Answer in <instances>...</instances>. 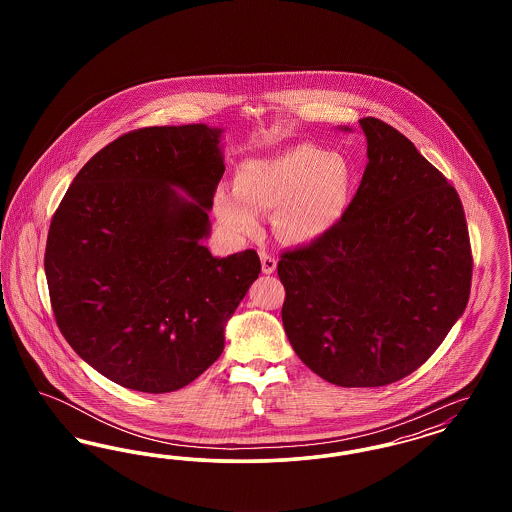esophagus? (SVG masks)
<instances>
[{
  "label": "esophagus",
  "mask_w": 512,
  "mask_h": 512,
  "mask_svg": "<svg viewBox=\"0 0 512 512\" xmlns=\"http://www.w3.org/2000/svg\"><path fill=\"white\" fill-rule=\"evenodd\" d=\"M261 267H263V272L265 274H272L274 270H276V259H274V255H268V253H261Z\"/></svg>",
  "instance_id": "34e87169"
}]
</instances>
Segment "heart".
<instances>
[{"instance_id": "obj_1", "label": "heart", "mask_w": 512, "mask_h": 512, "mask_svg": "<svg viewBox=\"0 0 512 512\" xmlns=\"http://www.w3.org/2000/svg\"><path fill=\"white\" fill-rule=\"evenodd\" d=\"M351 165L340 153L313 144L288 147L267 159H251L236 171L234 192L220 188L215 211L238 236L261 226V213L276 211V230L290 242H311L341 217L351 186Z\"/></svg>"}]
</instances>
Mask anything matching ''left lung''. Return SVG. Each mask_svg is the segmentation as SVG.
Returning a JSON list of instances; mask_svg holds the SVG:
<instances>
[{
    "mask_svg": "<svg viewBox=\"0 0 512 512\" xmlns=\"http://www.w3.org/2000/svg\"><path fill=\"white\" fill-rule=\"evenodd\" d=\"M359 124L357 194L326 234L280 253L278 276L297 357L330 384L378 388L424 365L463 315L472 249L447 178L388 122Z\"/></svg>",
    "mask_w": 512,
    "mask_h": 512,
    "instance_id": "1",
    "label": "left lung"
}]
</instances>
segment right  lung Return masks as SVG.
<instances>
[{
    "label": "right lung",
    "instance_id": "add662e5",
    "mask_svg": "<svg viewBox=\"0 0 512 512\" xmlns=\"http://www.w3.org/2000/svg\"><path fill=\"white\" fill-rule=\"evenodd\" d=\"M220 132H126L80 169L53 213L44 268L55 322L122 388L167 393L194 382L219 359L224 322L261 272L255 249L217 259L201 245L224 174Z\"/></svg>",
    "mask_w": 512,
    "mask_h": 512
}]
</instances>
